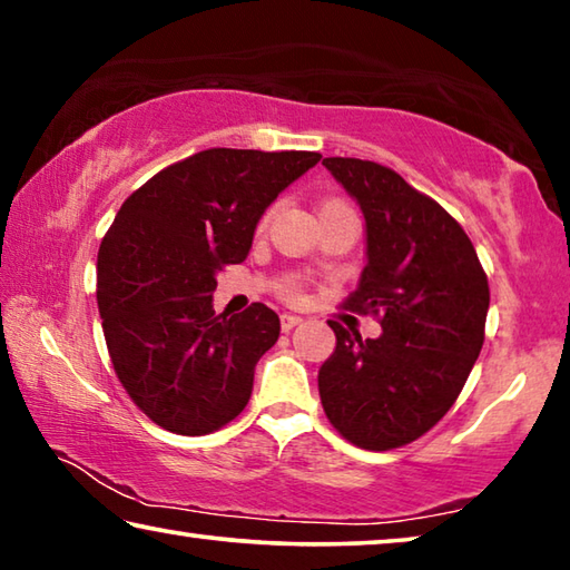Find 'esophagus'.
Here are the masks:
<instances>
[{"instance_id":"1","label":"esophagus","mask_w":570,"mask_h":570,"mask_svg":"<svg viewBox=\"0 0 570 570\" xmlns=\"http://www.w3.org/2000/svg\"><path fill=\"white\" fill-rule=\"evenodd\" d=\"M302 322H304L302 316H296V314H282V330L284 332H292L294 326H298Z\"/></svg>"}]
</instances>
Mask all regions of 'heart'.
<instances>
[{
  "label": "heart",
  "instance_id": "obj_1",
  "mask_svg": "<svg viewBox=\"0 0 570 570\" xmlns=\"http://www.w3.org/2000/svg\"><path fill=\"white\" fill-rule=\"evenodd\" d=\"M332 204H340V200H330V204H324V206H332ZM268 216L272 214H264V218H262V228H266V224H268ZM282 296L284 298H288V302H296L298 296H302V284L296 282V278H288V282H284V286H282Z\"/></svg>",
  "mask_w": 570,
  "mask_h": 570
}]
</instances>
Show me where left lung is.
I'll use <instances>...</instances> for the list:
<instances>
[{"label":"left lung","instance_id":"obj_1","mask_svg":"<svg viewBox=\"0 0 570 570\" xmlns=\"http://www.w3.org/2000/svg\"><path fill=\"white\" fill-rule=\"evenodd\" d=\"M322 166L360 204L366 266L344 308L380 316L382 334L330 322L334 354L320 370V397L342 438L392 450L422 438L465 387L485 340L488 276L465 230L400 173L360 158Z\"/></svg>","mask_w":570,"mask_h":570}]
</instances>
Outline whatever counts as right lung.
Wrapping results in <instances>:
<instances>
[{"label":"right lung","mask_w":570,"mask_h":570,"mask_svg":"<svg viewBox=\"0 0 570 570\" xmlns=\"http://www.w3.org/2000/svg\"><path fill=\"white\" fill-rule=\"evenodd\" d=\"M320 160L308 150H200L120 206L98 254V308L115 374L163 430L208 435L244 412L282 324L258 302L216 314V274L244 262L264 210Z\"/></svg>","instance_id":"right-lung-1"}]
</instances>
